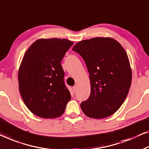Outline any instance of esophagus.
Returning a JSON list of instances; mask_svg holds the SVG:
<instances>
[{"label": "esophagus", "mask_w": 149, "mask_h": 149, "mask_svg": "<svg viewBox=\"0 0 149 149\" xmlns=\"http://www.w3.org/2000/svg\"><path fill=\"white\" fill-rule=\"evenodd\" d=\"M77 86H74V87H73V90H74V93H75L77 92Z\"/></svg>", "instance_id": "34e87169"}]
</instances>
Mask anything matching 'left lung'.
<instances>
[{
    "instance_id": "left-lung-1",
    "label": "left lung",
    "mask_w": 149,
    "mask_h": 149,
    "mask_svg": "<svg viewBox=\"0 0 149 149\" xmlns=\"http://www.w3.org/2000/svg\"><path fill=\"white\" fill-rule=\"evenodd\" d=\"M72 49L84 59L90 74L91 93L80 104L86 116L105 118L119 109L127 96L132 71L127 53L111 37H94L75 44Z\"/></svg>"
}]
</instances>
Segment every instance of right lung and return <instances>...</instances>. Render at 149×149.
Instances as JSON below:
<instances>
[{
  "label": "right lung",
  "mask_w": 149,
  "mask_h": 149,
  "mask_svg": "<svg viewBox=\"0 0 149 149\" xmlns=\"http://www.w3.org/2000/svg\"><path fill=\"white\" fill-rule=\"evenodd\" d=\"M73 44L65 39H39L24 55L18 74L19 92L36 116L55 118L65 112L71 94L64 83L61 62Z\"/></svg>",
  "instance_id": "right-lung-1"
}]
</instances>
